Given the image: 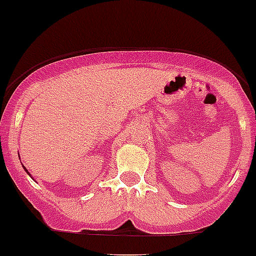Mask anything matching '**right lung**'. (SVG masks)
<instances>
[{
    "instance_id": "add662e5",
    "label": "right lung",
    "mask_w": 256,
    "mask_h": 256,
    "mask_svg": "<svg viewBox=\"0 0 256 256\" xmlns=\"http://www.w3.org/2000/svg\"><path fill=\"white\" fill-rule=\"evenodd\" d=\"M24 168H25V167H24ZM25 171H28V170H26V168H25Z\"/></svg>"
}]
</instances>
